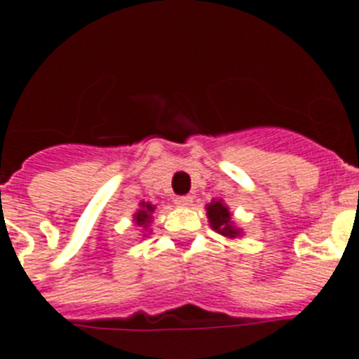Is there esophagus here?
<instances>
[{
  "label": "esophagus",
  "mask_w": 359,
  "mask_h": 359,
  "mask_svg": "<svg viewBox=\"0 0 359 359\" xmlns=\"http://www.w3.org/2000/svg\"><path fill=\"white\" fill-rule=\"evenodd\" d=\"M174 201H176L177 207H190L192 205V198L190 196H177Z\"/></svg>",
  "instance_id": "obj_1"
}]
</instances>
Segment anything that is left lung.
<instances>
[{
  "mask_svg": "<svg viewBox=\"0 0 359 359\" xmlns=\"http://www.w3.org/2000/svg\"><path fill=\"white\" fill-rule=\"evenodd\" d=\"M205 208H207V217L212 230L228 239L243 237V230L233 223V215L223 199H212Z\"/></svg>",
  "mask_w": 359,
  "mask_h": 359,
  "instance_id": "8db88e82",
  "label": "left lung"
}]
</instances>
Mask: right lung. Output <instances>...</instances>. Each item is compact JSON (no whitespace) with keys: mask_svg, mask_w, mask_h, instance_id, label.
<instances>
[{"mask_svg":"<svg viewBox=\"0 0 359 359\" xmlns=\"http://www.w3.org/2000/svg\"><path fill=\"white\" fill-rule=\"evenodd\" d=\"M154 210H156V207L152 205V203L149 201H140V205H138V208H136V212L133 214V223L136 224V226L144 228V230H149V226H151L152 223V214H154ZM149 233H151V230H149ZM144 237L145 231H144Z\"/></svg>","mask_w":359,"mask_h":359,"instance_id":"right-lung-1","label":"right lung"}]
</instances>
